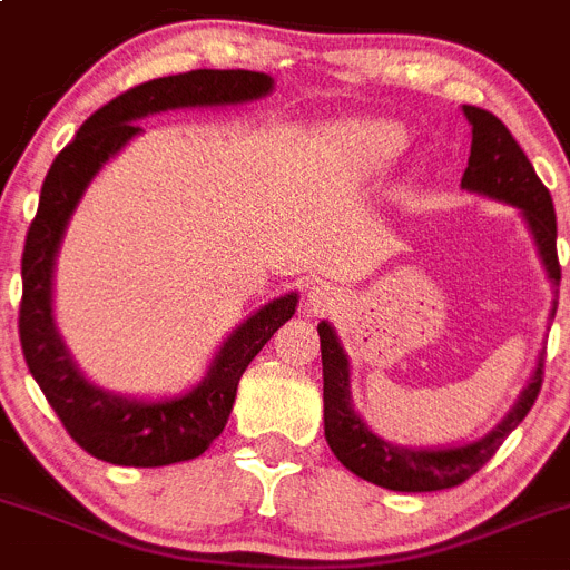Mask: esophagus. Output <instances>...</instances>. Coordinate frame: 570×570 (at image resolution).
<instances>
[{
	"label": "esophagus",
	"mask_w": 570,
	"mask_h": 570,
	"mask_svg": "<svg viewBox=\"0 0 570 570\" xmlns=\"http://www.w3.org/2000/svg\"><path fill=\"white\" fill-rule=\"evenodd\" d=\"M334 301H337V292H334L332 286H326V284L315 286V289L309 292V306H312V309H315V312L332 309Z\"/></svg>",
	"instance_id": "1"
}]
</instances>
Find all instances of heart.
I'll list each match as a JSON object with an SVG mask.
<instances>
[{"label": "heart", "mask_w": 570, "mask_h": 570, "mask_svg": "<svg viewBox=\"0 0 570 570\" xmlns=\"http://www.w3.org/2000/svg\"><path fill=\"white\" fill-rule=\"evenodd\" d=\"M340 146L360 168L365 171H382L407 146L405 126L385 117H368V120H354L340 131Z\"/></svg>", "instance_id": "b5f03b06"}]
</instances>
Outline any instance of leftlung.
Wrapping results in <instances>:
<instances>
[{"label": "left lung", "mask_w": 570, "mask_h": 570, "mask_svg": "<svg viewBox=\"0 0 570 570\" xmlns=\"http://www.w3.org/2000/svg\"><path fill=\"white\" fill-rule=\"evenodd\" d=\"M464 115L472 126L470 163L461 177V188L472 194L492 196L498 202L518 207L525 225L534 236L542 267L551 284L560 286V261H557V216L549 188L534 174V165L518 146L512 131L487 109L464 106ZM557 312V301L551 315ZM323 354V424L326 441L340 464L354 475L393 489V492H435L464 483L475 475L503 444L509 433L525 419L542 387V351L531 382L523 387L512 411L507 413L492 433L483 439L459 446H399L371 433L368 424L357 416L351 402V368L337 334L326 321L317 326Z\"/></svg>", "instance_id": "left-lung-1"}]
</instances>
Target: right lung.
<instances>
[{"label":"right lung","mask_w":570,"mask_h":570,"mask_svg":"<svg viewBox=\"0 0 570 570\" xmlns=\"http://www.w3.org/2000/svg\"><path fill=\"white\" fill-rule=\"evenodd\" d=\"M273 92V78L249 69H190L117 95L83 120L47 171L39 210L21 253L19 340L30 374L67 433L89 455L120 466H165L199 459L225 430L238 380L269 337L295 315L297 295H281L249 315L213 357L205 380L183 396L129 399L92 385L72 363L52 317L56 255L83 190L131 137L137 120L185 106H233Z\"/></svg>","instance_id":"add662e5"}]
</instances>
